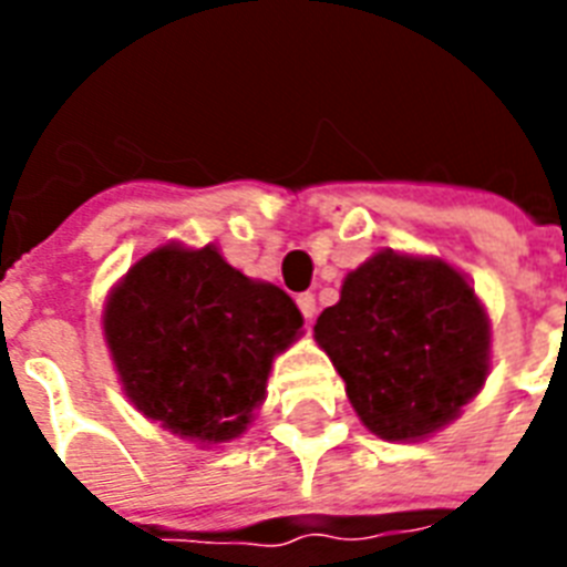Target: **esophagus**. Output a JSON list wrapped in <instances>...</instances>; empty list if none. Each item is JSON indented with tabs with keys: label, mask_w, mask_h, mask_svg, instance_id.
I'll use <instances>...</instances> for the list:
<instances>
[{
	"label": "esophagus",
	"mask_w": 567,
	"mask_h": 567,
	"mask_svg": "<svg viewBox=\"0 0 567 567\" xmlns=\"http://www.w3.org/2000/svg\"><path fill=\"white\" fill-rule=\"evenodd\" d=\"M297 306H300V311H302V318L306 320H311L315 318V311H318V302H315V293H297Z\"/></svg>",
	"instance_id": "esophagus-1"
}]
</instances>
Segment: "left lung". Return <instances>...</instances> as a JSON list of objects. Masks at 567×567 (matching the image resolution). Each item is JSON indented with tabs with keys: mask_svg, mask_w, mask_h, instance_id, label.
I'll list each match as a JSON object with an SVG mask.
<instances>
[{
	"mask_svg": "<svg viewBox=\"0 0 567 567\" xmlns=\"http://www.w3.org/2000/svg\"><path fill=\"white\" fill-rule=\"evenodd\" d=\"M315 338L355 414L385 441L426 439L456 421L492 368V323L465 276L394 249L347 274Z\"/></svg>",
	"mask_w": 567,
	"mask_h": 567,
	"instance_id": "8db88e82",
	"label": "left lung"
}]
</instances>
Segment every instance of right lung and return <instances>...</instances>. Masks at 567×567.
<instances>
[{
    "label": "right lung",
    "instance_id": "1",
    "mask_svg": "<svg viewBox=\"0 0 567 567\" xmlns=\"http://www.w3.org/2000/svg\"><path fill=\"white\" fill-rule=\"evenodd\" d=\"M102 327L137 412L182 439L220 444L247 430L302 315L282 288L244 276L212 244H164L114 285Z\"/></svg>",
    "mask_w": 567,
    "mask_h": 567
}]
</instances>
